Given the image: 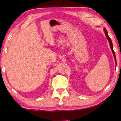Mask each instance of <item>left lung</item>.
Here are the masks:
<instances>
[{
    "instance_id": "left-lung-1",
    "label": "left lung",
    "mask_w": 121,
    "mask_h": 121,
    "mask_svg": "<svg viewBox=\"0 0 121 121\" xmlns=\"http://www.w3.org/2000/svg\"><path fill=\"white\" fill-rule=\"evenodd\" d=\"M104 32H105V34L107 40H108L109 43H110V46L112 52V53H113V56H114V58H115V62H116V56H115V52H114V51H113V44H112V41H111V39H110V38L109 37L108 35V33H107V31H106V29L105 28H104Z\"/></svg>"
}]
</instances>
